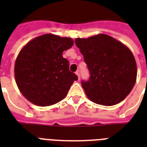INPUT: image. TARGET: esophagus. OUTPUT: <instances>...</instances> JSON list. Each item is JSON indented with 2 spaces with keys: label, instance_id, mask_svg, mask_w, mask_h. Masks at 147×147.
I'll return each instance as SVG.
<instances>
[{
  "label": "esophagus",
  "instance_id": "obj_1",
  "mask_svg": "<svg viewBox=\"0 0 147 147\" xmlns=\"http://www.w3.org/2000/svg\"><path fill=\"white\" fill-rule=\"evenodd\" d=\"M76 74L77 75V76H78V80L80 79V73H79V71H77L76 72Z\"/></svg>",
  "mask_w": 147,
  "mask_h": 147
}]
</instances>
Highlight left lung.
Masks as SVG:
<instances>
[{"label":"left lung","mask_w":147,"mask_h":147,"mask_svg":"<svg viewBox=\"0 0 147 147\" xmlns=\"http://www.w3.org/2000/svg\"><path fill=\"white\" fill-rule=\"evenodd\" d=\"M76 47L84 56L90 78L82 82L89 100L98 105H117L130 94L137 80V63L132 52L106 34L76 38Z\"/></svg>","instance_id":"left-lung-1"}]
</instances>
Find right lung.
<instances>
[{"label": "right lung", "mask_w": 147, "mask_h": 147, "mask_svg": "<svg viewBox=\"0 0 147 147\" xmlns=\"http://www.w3.org/2000/svg\"><path fill=\"white\" fill-rule=\"evenodd\" d=\"M74 42L71 38L47 33L34 38L20 50L14 65L17 87L34 105L46 107L59 102L78 80L62 56Z\"/></svg>", "instance_id": "right-lung-1"}]
</instances>
